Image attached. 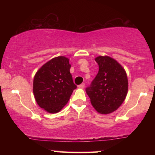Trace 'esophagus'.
Returning a JSON list of instances; mask_svg holds the SVG:
<instances>
[{
    "instance_id": "34e87169",
    "label": "esophagus",
    "mask_w": 155,
    "mask_h": 155,
    "mask_svg": "<svg viewBox=\"0 0 155 155\" xmlns=\"http://www.w3.org/2000/svg\"><path fill=\"white\" fill-rule=\"evenodd\" d=\"M84 87H85V84L84 83L81 84L79 85V88H80V89H84Z\"/></svg>"
}]
</instances>
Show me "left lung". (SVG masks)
<instances>
[{"label":"left lung","instance_id":"obj_1","mask_svg":"<svg viewBox=\"0 0 155 155\" xmlns=\"http://www.w3.org/2000/svg\"><path fill=\"white\" fill-rule=\"evenodd\" d=\"M95 60L99 71L86 92L96 111L107 114L116 111L127 96V74L122 65L110 57L98 56Z\"/></svg>","mask_w":155,"mask_h":155}]
</instances>
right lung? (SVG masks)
Segmentation results:
<instances>
[{"label":"right lung","mask_w":155,"mask_h":155,"mask_svg":"<svg viewBox=\"0 0 155 155\" xmlns=\"http://www.w3.org/2000/svg\"><path fill=\"white\" fill-rule=\"evenodd\" d=\"M70 68L68 58L59 56L46 63L35 74L33 89L35 99L49 113L59 112L76 88Z\"/></svg>","instance_id":"add662e5"}]
</instances>
